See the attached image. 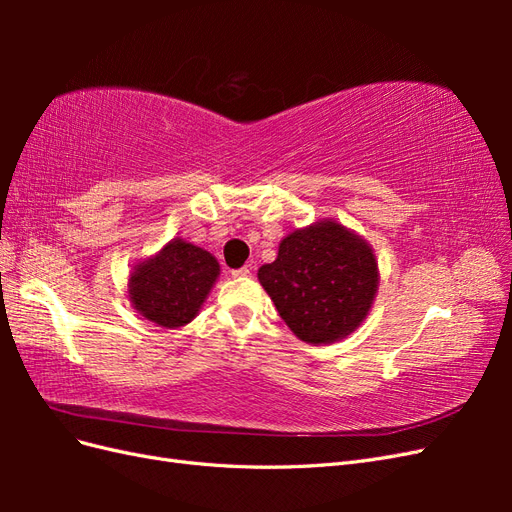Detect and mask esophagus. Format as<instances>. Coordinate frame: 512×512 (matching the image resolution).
Masks as SVG:
<instances>
[{
    "instance_id": "obj_1",
    "label": "esophagus",
    "mask_w": 512,
    "mask_h": 512,
    "mask_svg": "<svg viewBox=\"0 0 512 512\" xmlns=\"http://www.w3.org/2000/svg\"><path fill=\"white\" fill-rule=\"evenodd\" d=\"M250 275H252V269H250V267H241V269L232 271V277H237V280H239V277H250Z\"/></svg>"
}]
</instances>
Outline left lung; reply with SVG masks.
I'll return each instance as SVG.
<instances>
[{
  "instance_id": "8db88e82",
  "label": "left lung",
  "mask_w": 512,
  "mask_h": 512,
  "mask_svg": "<svg viewBox=\"0 0 512 512\" xmlns=\"http://www.w3.org/2000/svg\"><path fill=\"white\" fill-rule=\"evenodd\" d=\"M258 282L301 342L327 346L361 327L380 271L361 235L324 218L286 235L277 258L258 269Z\"/></svg>"
}]
</instances>
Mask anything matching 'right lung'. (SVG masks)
Returning <instances> with one entry per match:
<instances>
[{
  "label": "right lung",
  "mask_w": 512,
  "mask_h": 512,
  "mask_svg": "<svg viewBox=\"0 0 512 512\" xmlns=\"http://www.w3.org/2000/svg\"><path fill=\"white\" fill-rule=\"evenodd\" d=\"M220 277V262L203 247L170 239L158 254L138 260L128 277V299L162 329L192 322Z\"/></svg>",
  "instance_id": "add662e5"
}]
</instances>
